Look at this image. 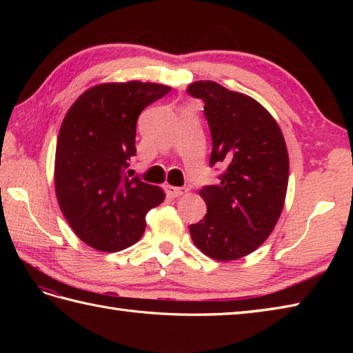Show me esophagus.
<instances>
[{"label": "esophagus", "instance_id": "34e87169", "mask_svg": "<svg viewBox=\"0 0 353 353\" xmlns=\"http://www.w3.org/2000/svg\"><path fill=\"white\" fill-rule=\"evenodd\" d=\"M165 190H167V194L171 197H179V196H183V194L186 192V188H176V186H171V185H167L165 186Z\"/></svg>", "mask_w": 353, "mask_h": 353}]
</instances>
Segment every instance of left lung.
Returning <instances> with one entry per match:
<instances>
[{
	"instance_id": "obj_1",
	"label": "left lung",
	"mask_w": 353,
	"mask_h": 353,
	"mask_svg": "<svg viewBox=\"0 0 353 353\" xmlns=\"http://www.w3.org/2000/svg\"><path fill=\"white\" fill-rule=\"evenodd\" d=\"M186 91L205 101L212 137L209 165L224 168L219 183L200 190L208 214L191 224V238L212 259L243 258L265 241L282 212L290 172L283 134L249 95L208 80Z\"/></svg>"
}]
</instances>
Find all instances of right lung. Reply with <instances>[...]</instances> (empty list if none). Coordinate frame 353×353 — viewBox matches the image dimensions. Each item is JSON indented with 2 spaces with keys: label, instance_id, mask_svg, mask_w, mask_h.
Here are the masks:
<instances>
[{
  "label": "right lung",
  "instance_id": "obj_1",
  "mask_svg": "<svg viewBox=\"0 0 353 353\" xmlns=\"http://www.w3.org/2000/svg\"><path fill=\"white\" fill-rule=\"evenodd\" d=\"M170 86L142 81L88 89L70 108L56 145L59 206L81 241L119 252L139 241L145 215L165 196L157 186L125 172L137 154V121Z\"/></svg>",
  "mask_w": 353,
  "mask_h": 353
}]
</instances>
